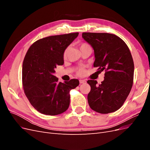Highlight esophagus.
Listing matches in <instances>:
<instances>
[{
  "label": "esophagus",
  "mask_w": 150,
  "mask_h": 150,
  "mask_svg": "<svg viewBox=\"0 0 150 150\" xmlns=\"http://www.w3.org/2000/svg\"><path fill=\"white\" fill-rule=\"evenodd\" d=\"M79 83L81 84H85L86 83V81L85 80H83V79H80L79 80Z\"/></svg>",
  "instance_id": "1"
}]
</instances>
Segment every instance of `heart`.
<instances>
[{
    "label": "heart",
    "mask_w": 150,
    "mask_h": 150,
    "mask_svg": "<svg viewBox=\"0 0 150 150\" xmlns=\"http://www.w3.org/2000/svg\"><path fill=\"white\" fill-rule=\"evenodd\" d=\"M86 47H89V45L87 43H81L79 44V47L80 49V50H81L83 48H85ZM66 54H67V49L65 50V51L64 52V54H63V57L66 58ZM84 73V69L83 67H81L77 71V74H78L79 76H82L83 75Z\"/></svg>",
    "instance_id": "b5f03b06"
}]
</instances>
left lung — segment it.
I'll list each match as a JSON object with an SVG mask.
<instances>
[{"instance_id": "obj_1", "label": "left lung", "mask_w": 150, "mask_h": 150, "mask_svg": "<svg viewBox=\"0 0 150 150\" xmlns=\"http://www.w3.org/2000/svg\"><path fill=\"white\" fill-rule=\"evenodd\" d=\"M82 37L94 49V67L105 71L101 84L95 80L87 81L91 86L89 105L101 114L115 112L124 104L133 86L134 62L129 49L112 34L83 33Z\"/></svg>"}]
</instances>
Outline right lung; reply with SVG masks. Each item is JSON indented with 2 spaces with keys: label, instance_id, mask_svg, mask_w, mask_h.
Masks as SVG:
<instances>
[{
  "label": "right lung",
  "instance_id": "right-lung-1",
  "mask_svg": "<svg viewBox=\"0 0 150 150\" xmlns=\"http://www.w3.org/2000/svg\"><path fill=\"white\" fill-rule=\"evenodd\" d=\"M79 33L49 36L31 45L22 64V86L30 103L46 115L65 112L69 106L70 91L79 84L76 79L58 83L54 73L64 64L63 54Z\"/></svg>",
  "mask_w": 150,
  "mask_h": 150
}]
</instances>
